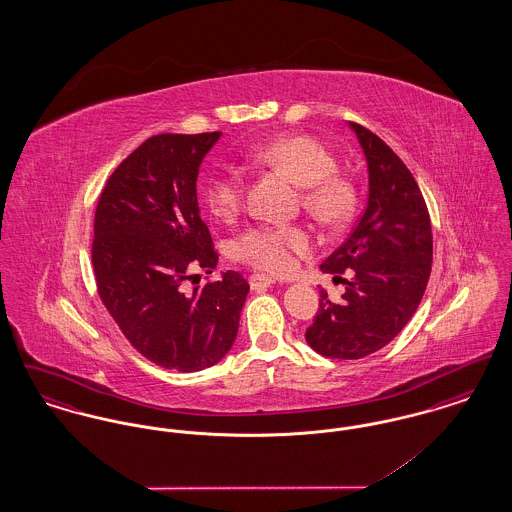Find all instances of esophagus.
<instances>
[{"label": "esophagus", "instance_id": "esophagus-1", "mask_svg": "<svg viewBox=\"0 0 512 512\" xmlns=\"http://www.w3.org/2000/svg\"><path fill=\"white\" fill-rule=\"evenodd\" d=\"M272 282H274V280H272L270 276H265V274H251V276H249V286H251V290H255V292L267 290Z\"/></svg>", "mask_w": 512, "mask_h": 512}]
</instances>
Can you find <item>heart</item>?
<instances>
[{"label":"heart","mask_w":512,"mask_h":512,"mask_svg":"<svg viewBox=\"0 0 512 512\" xmlns=\"http://www.w3.org/2000/svg\"><path fill=\"white\" fill-rule=\"evenodd\" d=\"M257 165L282 171L303 190L307 211L324 226H340L351 217L357 195L353 184L338 174L334 153L307 134H292L263 142L249 149ZM245 199V178L234 167H220L207 178L205 203L215 217L234 219ZM311 234L301 224L257 222L242 230L232 253L249 267L272 274L292 270L295 255L311 249Z\"/></svg>","instance_id":"1"}]
</instances>
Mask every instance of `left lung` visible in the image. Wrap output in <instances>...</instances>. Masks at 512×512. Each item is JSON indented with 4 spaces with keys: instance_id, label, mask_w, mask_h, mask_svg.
<instances>
[{
    "instance_id": "obj_1",
    "label": "left lung",
    "mask_w": 512,
    "mask_h": 512,
    "mask_svg": "<svg viewBox=\"0 0 512 512\" xmlns=\"http://www.w3.org/2000/svg\"><path fill=\"white\" fill-rule=\"evenodd\" d=\"M368 163V199L349 238L320 265L345 280L340 303L320 292L307 343L330 359H363L411 320L432 270V222L407 165L384 140L351 122Z\"/></svg>"
}]
</instances>
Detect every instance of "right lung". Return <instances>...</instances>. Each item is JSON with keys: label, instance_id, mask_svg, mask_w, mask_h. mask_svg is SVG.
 <instances>
[{"label": "right lung", "instance_id": "right-lung-1", "mask_svg": "<svg viewBox=\"0 0 512 512\" xmlns=\"http://www.w3.org/2000/svg\"><path fill=\"white\" fill-rule=\"evenodd\" d=\"M222 132L155 134L111 172L94 215L99 299L122 336L157 366L195 372L219 363L238 334L249 284L211 274L219 253L197 207L199 165Z\"/></svg>", "mask_w": 512, "mask_h": 512}]
</instances>
